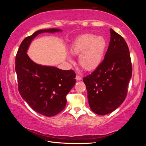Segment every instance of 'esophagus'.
Returning <instances> with one entry per match:
<instances>
[{
  "label": "esophagus",
  "mask_w": 146,
  "mask_h": 146,
  "mask_svg": "<svg viewBox=\"0 0 146 146\" xmlns=\"http://www.w3.org/2000/svg\"><path fill=\"white\" fill-rule=\"evenodd\" d=\"M76 79L77 80H82V77H81L80 75H76Z\"/></svg>",
  "instance_id": "1"
}]
</instances>
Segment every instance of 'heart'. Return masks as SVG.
<instances>
[{"mask_svg":"<svg viewBox=\"0 0 146 146\" xmlns=\"http://www.w3.org/2000/svg\"><path fill=\"white\" fill-rule=\"evenodd\" d=\"M106 46V40L103 36L84 34L76 39L71 52L75 55H80L78 63L84 70L93 71L102 62Z\"/></svg>","mask_w":146,"mask_h":146,"instance_id":"1","label":"heart"}]
</instances>
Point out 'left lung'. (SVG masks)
<instances>
[{
	"mask_svg": "<svg viewBox=\"0 0 146 146\" xmlns=\"http://www.w3.org/2000/svg\"><path fill=\"white\" fill-rule=\"evenodd\" d=\"M110 45L104 58L83 81L89 104L96 114L105 115L122 104L132 75L129 50L122 36L110 29Z\"/></svg>",
	"mask_w": 146,
	"mask_h": 146,
	"instance_id": "left-lung-1",
	"label": "left lung"
}]
</instances>
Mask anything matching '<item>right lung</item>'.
Masks as SVG:
<instances>
[{
    "mask_svg": "<svg viewBox=\"0 0 146 146\" xmlns=\"http://www.w3.org/2000/svg\"><path fill=\"white\" fill-rule=\"evenodd\" d=\"M60 29H41L24 39L15 57L18 90L21 97L34 111L53 117L66 107V95L75 84L76 74L72 70H62L35 63L27 55L32 40L38 34L54 33Z\"/></svg>",
    "mask_w": 146,
    "mask_h": 146,
    "instance_id": "1",
    "label": "right lung"
}]
</instances>
